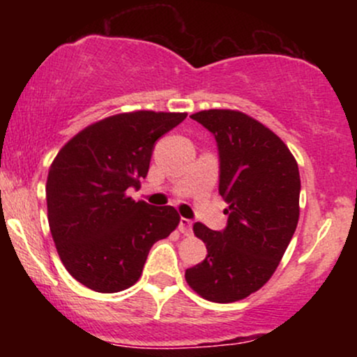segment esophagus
Segmentation results:
<instances>
[{"label":"esophagus","mask_w":357,"mask_h":357,"mask_svg":"<svg viewBox=\"0 0 357 357\" xmlns=\"http://www.w3.org/2000/svg\"><path fill=\"white\" fill-rule=\"evenodd\" d=\"M179 231L183 233V235H191L192 231V221L188 220V218H181L179 220Z\"/></svg>","instance_id":"34e87169"}]
</instances>
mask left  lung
<instances>
[{"instance_id":"obj_1","label":"left lung","mask_w":357,"mask_h":357,"mask_svg":"<svg viewBox=\"0 0 357 357\" xmlns=\"http://www.w3.org/2000/svg\"><path fill=\"white\" fill-rule=\"evenodd\" d=\"M191 119L215 136L228 221L221 231L195 223L208 255L184 277L206 301L230 304L267 284L280 264L297 228L301 176L284 141L247 114L210 109Z\"/></svg>"}]
</instances>
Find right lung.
<instances>
[{
  "instance_id": "add662e5",
  "label": "right lung",
  "mask_w": 357,
  "mask_h": 357,
  "mask_svg": "<svg viewBox=\"0 0 357 357\" xmlns=\"http://www.w3.org/2000/svg\"><path fill=\"white\" fill-rule=\"evenodd\" d=\"M186 114H117L85 127L53 159L47 179L48 225L61 264L82 285L102 294L129 289L149 250L178 227L173 206L126 196L149 171L159 137Z\"/></svg>"
}]
</instances>
